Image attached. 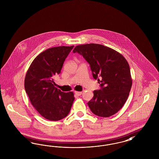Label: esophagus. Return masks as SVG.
Wrapping results in <instances>:
<instances>
[{
	"mask_svg": "<svg viewBox=\"0 0 159 159\" xmlns=\"http://www.w3.org/2000/svg\"><path fill=\"white\" fill-rule=\"evenodd\" d=\"M75 94H76V95H77V96H80V95H82V92H78V91H75Z\"/></svg>",
	"mask_w": 159,
	"mask_h": 159,
	"instance_id": "34e87169",
	"label": "esophagus"
}]
</instances>
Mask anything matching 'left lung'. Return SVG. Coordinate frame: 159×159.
Returning <instances> with one entry per match:
<instances>
[{"mask_svg": "<svg viewBox=\"0 0 159 159\" xmlns=\"http://www.w3.org/2000/svg\"><path fill=\"white\" fill-rule=\"evenodd\" d=\"M73 52L83 56L93 78L101 83V89L93 91V98L88 102L91 111L102 117L117 113L128 98L132 84L126 60L113 49L96 43L76 46Z\"/></svg>", "mask_w": 159, "mask_h": 159, "instance_id": "obj_1", "label": "left lung"}]
</instances>
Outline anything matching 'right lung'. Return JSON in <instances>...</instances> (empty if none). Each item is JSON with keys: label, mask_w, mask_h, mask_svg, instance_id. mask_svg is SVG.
<instances>
[{"label": "right lung", "mask_w": 159, "mask_h": 159, "mask_svg": "<svg viewBox=\"0 0 159 159\" xmlns=\"http://www.w3.org/2000/svg\"><path fill=\"white\" fill-rule=\"evenodd\" d=\"M73 47L61 46L46 49L34 58L27 71L25 92L31 104L47 120L57 121L66 117L75 100L73 92L61 91L55 87L53 81Z\"/></svg>", "instance_id": "add662e5"}]
</instances>
